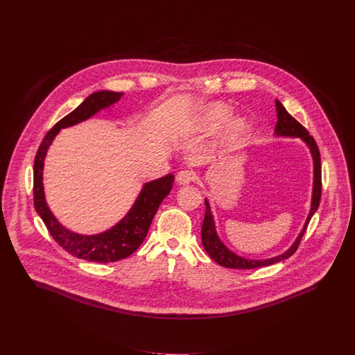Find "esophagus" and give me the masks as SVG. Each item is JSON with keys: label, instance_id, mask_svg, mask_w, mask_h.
<instances>
[{"label": "esophagus", "instance_id": "34e87169", "mask_svg": "<svg viewBox=\"0 0 355 355\" xmlns=\"http://www.w3.org/2000/svg\"><path fill=\"white\" fill-rule=\"evenodd\" d=\"M196 174L190 170H181L177 177H175V181L178 185H189L193 180H194Z\"/></svg>", "mask_w": 355, "mask_h": 355}]
</instances>
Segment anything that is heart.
<instances>
[{
  "label": "heart",
  "instance_id": "obj_1",
  "mask_svg": "<svg viewBox=\"0 0 355 355\" xmlns=\"http://www.w3.org/2000/svg\"><path fill=\"white\" fill-rule=\"evenodd\" d=\"M230 115V110L221 105H210L205 108V111L201 115V125L207 128H211L214 125L221 123L227 116ZM243 127V122L237 121L233 128L240 130Z\"/></svg>",
  "mask_w": 355,
  "mask_h": 355
}]
</instances>
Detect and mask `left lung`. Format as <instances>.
<instances>
[{"mask_svg":"<svg viewBox=\"0 0 355 355\" xmlns=\"http://www.w3.org/2000/svg\"><path fill=\"white\" fill-rule=\"evenodd\" d=\"M276 105V116H277V122L275 125V131L273 135L275 137H282V138H299L302 142L306 144V146L309 147L311 158H313V193H311V204H310V211L309 216L303 224V228L299 232L297 237L295 239V241L292 243L291 247L287 250H284L283 253L273 256L270 259H247L244 256L237 254L236 252L230 250L218 237V233L216 230V223H214V217L211 214V209L209 204L208 198H205V217H204V223H202V230H201V240H202V245L205 250L208 252L209 256L220 266L227 267V268H236V270H250V268H257V267H266V266H272L275 263L283 261L286 259H288L290 256L293 254V252L297 250V245L304 234V232L307 230V225L311 220L315 211L318 210L319 207V201H320V194H322V177H320V154H319V148L316 146L313 137H310L309 131L300 125L295 118H292L291 115L287 112V110L284 108V105H282L277 99L275 101Z\"/></svg>","mask_w":355,"mask_h":355,"instance_id":"obj_1","label":"left lung"}]
</instances>
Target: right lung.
I'll list each match as a JSON object with an SVG mask.
<instances>
[{
	"mask_svg": "<svg viewBox=\"0 0 355 355\" xmlns=\"http://www.w3.org/2000/svg\"><path fill=\"white\" fill-rule=\"evenodd\" d=\"M123 95V92L98 91L87 96L83 103L78 105L72 112L64 116L62 121H59L48 131L35 158L33 200L36 211L42 217L51 236L60 247H63V250L87 261L112 263L128 257L138 250L146 237L147 230L150 228L157 210L170 193L174 182V175L167 174L165 177L144 184L132 207L128 209L123 218H121L110 230L95 234H82L65 228L48 207L44 191L42 171L46 153L56 135L62 128L79 125L102 110L110 108L118 101H121Z\"/></svg>",
	"mask_w": 355,
	"mask_h": 355,
	"instance_id": "right-lung-1",
	"label": "right lung"
}]
</instances>
